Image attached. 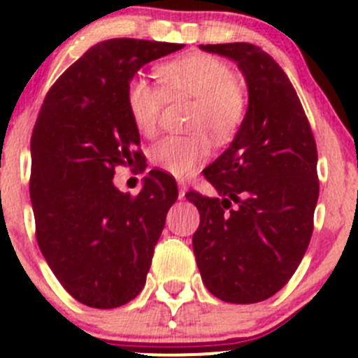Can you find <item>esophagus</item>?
<instances>
[{
	"mask_svg": "<svg viewBox=\"0 0 358 358\" xmlns=\"http://www.w3.org/2000/svg\"><path fill=\"white\" fill-rule=\"evenodd\" d=\"M178 189H180L178 197H180V199H183V197H185V192H187V183L178 182Z\"/></svg>",
	"mask_w": 358,
	"mask_h": 358,
	"instance_id": "obj_1",
	"label": "esophagus"
}]
</instances>
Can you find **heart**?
<instances>
[{"mask_svg":"<svg viewBox=\"0 0 358 358\" xmlns=\"http://www.w3.org/2000/svg\"><path fill=\"white\" fill-rule=\"evenodd\" d=\"M161 83L138 74L126 92L129 115L142 135L152 136L166 102L192 99L190 135H169L150 147V162L162 171L185 178L209 156L208 133L216 143L234 138L246 115V93L223 60L204 53L180 57L159 67Z\"/></svg>","mask_w":358,"mask_h":358,"instance_id":"1","label":"heart"}]
</instances>
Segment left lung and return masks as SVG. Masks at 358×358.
I'll return each mask as SVG.
<instances>
[{
	"instance_id": "left-lung-1",
	"label": "left lung",
	"mask_w": 358,
	"mask_h": 358,
	"mask_svg": "<svg viewBox=\"0 0 358 358\" xmlns=\"http://www.w3.org/2000/svg\"><path fill=\"white\" fill-rule=\"evenodd\" d=\"M243 71L249 106L229 149L204 169L218 197L189 192L202 282L227 303L249 305L282 289L301 263L319 199L317 145L296 90L251 43L201 45Z\"/></svg>"
}]
</instances>
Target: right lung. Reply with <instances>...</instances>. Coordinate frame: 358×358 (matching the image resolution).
Returning a JSON list of instances; mask_svg holds the SVG:
<instances>
[{"mask_svg": "<svg viewBox=\"0 0 358 358\" xmlns=\"http://www.w3.org/2000/svg\"><path fill=\"white\" fill-rule=\"evenodd\" d=\"M180 48L131 38L99 43L57 79L36 119L29 182L36 239L64 289L92 308H117L142 291L178 197L157 169L138 196L122 194L112 178L115 166L143 161L126 103L129 81Z\"/></svg>", "mask_w": 358, "mask_h": 358, "instance_id": "right-lung-1", "label": "right lung"}]
</instances>
